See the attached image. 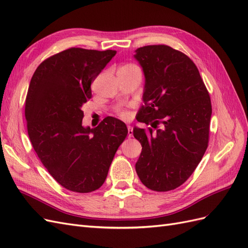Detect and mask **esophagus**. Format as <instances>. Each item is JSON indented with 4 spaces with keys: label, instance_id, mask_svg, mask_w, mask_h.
<instances>
[{
    "label": "esophagus",
    "instance_id": "1",
    "mask_svg": "<svg viewBox=\"0 0 248 248\" xmlns=\"http://www.w3.org/2000/svg\"><path fill=\"white\" fill-rule=\"evenodd\" d=\"M128 137L132 138L133 137V129L131 125H128Z\"/></svg>",
    "mask_w": 248,
    "mask_h": 248
}]
</instances>
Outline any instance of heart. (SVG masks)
Returning a JSON list of instances; mask_svg holds the SVG:
<instances>
[{"instance_id": "1", "label": "heart", "mask_w": 248, "mask_h": 248, "mask_svg": "<svg viewBox=\"0 0 248 248\" xmlns=\"http://www.w3.org/2000/svg\"><path fill=\"white\" fill-rule=\"evenodd\" d=\"M130 66H134V65H132V64H126V65L123 66V67H130ZM117 114H118L120 117L125 118L126 116H128V112H126L124 109H118V110H117Z\"/></svg>"}]
</instances>
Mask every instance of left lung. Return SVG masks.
<instances>
[{
    "instance_id": "obj_1",
    "label": "left lung",
    "mask_w": 248,
    "mask_h": 248,
    "mask_svg": "<svg viewBox=\"0 0 248 248\" xmlns=\"http://www.w3.org/2000/svg\"><path fill=\"white\" fill-rule=\"evenodd\" d=\"M143 68L144 106L135 128L142 145L136 172L144 186L165 192L180 187L200 164L209 143L211 98L194 62L165 45L136 49Z\"/></svg>"
}]
</instances>
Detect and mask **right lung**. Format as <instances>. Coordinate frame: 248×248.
Masks as SVG:
<instances>
[{
	"label": "right lung",
	"instance_id": "add662e5",
	"mask_svg": "<svg viewBox=\"0 0 248 248\" xmlns=\"http://www.w3.org/2000/svg\"><path fill=\"white\" fill-rule=\"evenodd\" d=\"M116 54L70 47L42 61L26 97L27 130L35 153L62 187L78 193L100 188L128 129L114 117L84 128L82 106L91 83Z\"/></svg>",
	"mask_w": 248,
	"mask_h": 248
}]
</instances>
